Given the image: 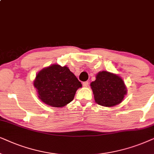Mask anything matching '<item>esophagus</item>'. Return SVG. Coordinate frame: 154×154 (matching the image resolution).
<instances>
[{
    "mask_svg": "<svg viewBox=\"0 0 154 154\" xmlns=\"http://www.w3.org/2000/svg\"><path fill=\"white\" fill-rule=\"evenodd\" d=\"M82 85H83V86L85 87H87L88 85H89V82H84L82 83Z\"/></svg>",
    "mask_w": 154,
    "mask_h": 154,
    "instance_id": "34e87169",
    "label": "esophagus"
}]
</instances>
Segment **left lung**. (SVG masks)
<instances>
[{
	"label": "left lung",
	"mask_w": 154,
	"mask_h": 154,
	"mask_svg": "<svg viewBox=\"0 0 154 154\" xmlns=\"http://www.w3.org/2000/svg\"><path fill=\"white\" fill-rule=\"evenodd\" d=\"M95 101L98 105L112 107L122 102L127 93L121 77L106 71L100 72L91 83Z\"/></svg>",
	"instance_id": "obj_1"
}]
</instances>
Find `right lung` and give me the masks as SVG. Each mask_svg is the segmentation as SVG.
I'll list each match as a JSON object with an SVG mask.
<instances>
[{
    "mask_svg": "<svg viewBox=\"0 0 154 154\" xmlns=\"http://www.w3.org/2000/svg\"><path fill=\"white\" fill-rule=\"evenodd\" d=\"M38 97L47 105L63 107L75 97L82 84L66 66L53 65L41 70L34 82Z\"/></svg>",
    "mask_w": 154,
    "mask_h": 154,
    "instance_id": "obj_1",
    "label": "right lung"
}]
</instances>
